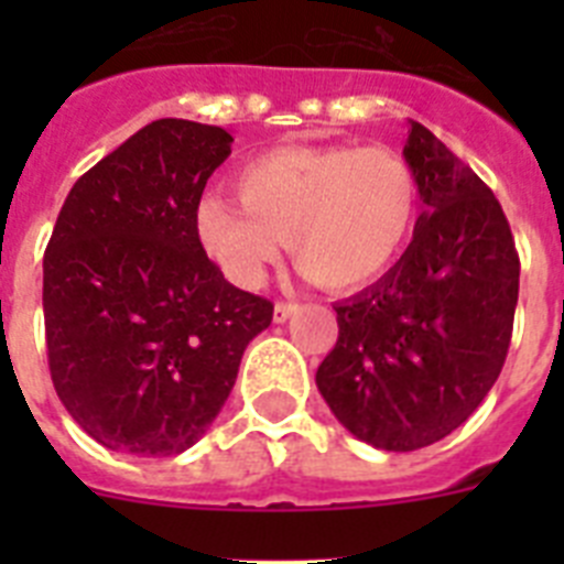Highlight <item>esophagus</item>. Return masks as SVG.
<instances>
[{"label": "esophagus", "instance_id": "1", "mask_svg": "<svg viewBox=\"0 0 564 564\" xmlns=\"http://www.w3.org/2000/svg\"><path fill=\"white\" fill-rule=\"evenodd\" d=\"M296 311H299L296 302H276V305H273V322H276V325H282V322H288V318H291Z\"/></svg>", "mask_w": 564, "mask_h": 564}]
</instances>
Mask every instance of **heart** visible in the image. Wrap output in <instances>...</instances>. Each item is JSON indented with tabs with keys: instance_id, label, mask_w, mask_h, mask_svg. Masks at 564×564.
I'll use <instances>...</instances> for the list:
<instances>
[{
	"instance_id": "heart-1",
	"label": "heart",
	"mask_w": 564,
	"mask_h": 564,
	"mask_svg": "<svg viewBox=\"0 0 564 564\" xmlns=\"http://www.w3.org/2000/svg\"><path fill=\"white\" fill-rule=\"evenodd\" d=\"M237 197L194 206L203 251L239 288H257L291 242L296 265L330 291L361 288L395 265L421 208L415 169L387 147H285L234 174Z\"/></svg>"
}]
</instances>
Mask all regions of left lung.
<instances>
[{"label":"left lung","mask_w":564,"mask_h":564,"mask_svg":"<svg viewBox=\"0 0 564 564\" xmlns=\"http://www.w3.org/2000/svg\"><path fill=\"white\" fill-rule=\"evenodd\" d=\"M403 158L423 212L410 248L356 296L333 305L338 341L316 387L344 430L387 452L455 432L506 364L520 257L491 188L410 121Z\"/></svg>","instance_id":"1"}]
</instances>
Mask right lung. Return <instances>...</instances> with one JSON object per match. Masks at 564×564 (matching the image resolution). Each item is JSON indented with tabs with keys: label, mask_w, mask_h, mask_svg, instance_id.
<instances>
[{
	"label": "right lung",
	"mask_w": 564,
	"mask_h": 564,
	"mask_svg": "<svg viewBox=\"0 0 564 564\" xmlns=\"http://www.w3.org/2000/svg\"><path fill=\"white\" fill-rule=\"evenodd\" d=\"M220 127L161 118L82 174L44 251L50 378L93 441L181 455L231 395L268 299L223 276L194 206L231 154Z\"/></svg>",
	"instance_id": "obj_1"
}]
</instances>
